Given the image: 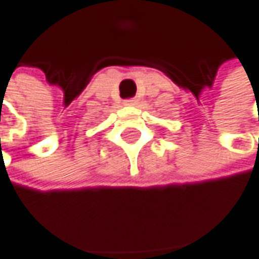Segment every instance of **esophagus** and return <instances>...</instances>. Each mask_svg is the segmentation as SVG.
<instances>
[{
    "label": "esophagus",
    "instance_id": "esophagus-1",
    "mask_svg": "<svg viewBox=\"0 0 259 259\" xmlns=\"http://www.w3.org/2000/svg\"><path fill=\"white\" fill-rule=\"evenodd\" d=\"M124 103H125V104H135L137 100H135V98H128V100H125Z\"/></svg>",
    "mask_w": 259,
    "mask_h": 259
}]
</instances>
